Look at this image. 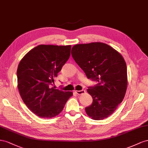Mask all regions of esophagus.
<instances>
[{"label": "esophagus", "mask_w": 148, "mask_h": 148, "mask_svg": "<svg viewBox=\"0 0 148 148\" xmlns=\"http://www.w3.org/2000/svg\"><path fill=\"white\" fill-rule=\"evenodd\" d=\"M75 94H77V95H82V94H85V93H86V90H75Z\"/></svg>", "instance_id": "34e87169"}]
</instances>
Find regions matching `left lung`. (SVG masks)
Returning <instances> with one entry per match:
<instances>
[{
  "mask_svg": "<svg viewBox=\"0 0 148 148\" xmlns=\"http://www.w3.org/2000/svg\"><path fill=\"white\" fill-rule=\"evenodd\" d=\"M71 54L87 78L99 82L87 89L93 102L85 108L87 115L94 120L106 119L125 97L128 77L124 58L110 46L101 42L75 45Z\"/></svg>",
  "mask_w": 148,
  "mask_h": 148,
  "instance_id": "8db88e82",
  "label": "left lung"
}]
</instances>
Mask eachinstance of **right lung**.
<instances>
[{
    "label": "right lung",
    "mask_w": 148,
    "mask_h": 148,
    "mask_svg": "<svg viewBox=\"0 0 148 148\" xmlns=\"http://www.w3.org/2000/svg\"><path fill=\"white\" fill-rule=\"evenodd\" d=\"M71 45H40L28 51L17 68V87L27 107L37 116L51 119L60 114L71 96L53 87L54 78L71 54Z\"/></svg>",
    "instance_id": "1"
}]
</instances>
